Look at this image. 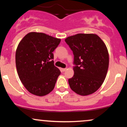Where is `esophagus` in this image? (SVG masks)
I'll return each instance as SVG.
<instances>
[{
	"label": "esophagus",
	"mask_w": 127,
	"mask_h": 127,
	"mask_svg": "<svg viewBox=\"0 0 127 127\" xmlns=\"http://www.w3.org/2000/svg\"><path fill=\"white\" fill-rule=\"evenodd\" d=\"M61 70H62V72H65V71L66 70V68H61Z\"/></svg>",
	"instance_id": "1"
}]
</instances>
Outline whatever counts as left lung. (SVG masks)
<instances>
[{
    "instance_id": "left-lung-1",
    "label": "left lung",
    "mask_w": 127,
    "mask_h": 127,
    "mask_svg": "<svg viewBox=\"0 0 127 127\" xmlns=\"http://www.w3.org/2000/svg\"><path fill=\"white\" fill-rule=\"evenodd\" d=\"M65 41L74 55V75L68 79L70 87L76 94L88 95L100 88L109 68L106 45L96 34L79 33Z\"/></svg>"
}]
</instances>
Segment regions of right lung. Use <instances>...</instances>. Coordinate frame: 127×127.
I'll use <instances>...</instances> for the list:
<instances>
[{"instance_id":"right-lung-1","label":"right lung","mask_w":127,"mask_h":127,"mask_svg":"<svg viewBox=\"0 0 127 127\" xmlns=\"http://www.w3.org/2000/svg\"><path fill=\"white\" fill-rule=\"evenodd\" d=\"M61 39L43 33L30 32L21 39L15 53L20 81L31 94L42 97L54 88L61 72L54 65L53 52Z\"/></svg>"}]
</instances>
